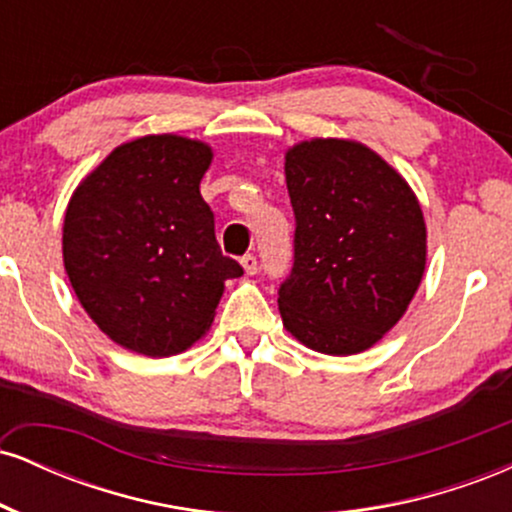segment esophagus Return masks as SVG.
Listing matches in <instances>:
<instances>
[{
  "label": "esophagus",
  "instance_id": "esophagus-1",
  "mask_svg": "<svg viewBox=\"0 0 512 512\" xmlns=\"http://www.w3.org/2000/svg\"><path fill=\"white\" fill-rule=\"evenodd\" d=\"M240 262H243L245 272L257 274V257L255 255H243V260H240Z\"/></svg>",
  "mask_w": 512,
  "mask_h": 512
}]
</instances>
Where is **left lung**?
Listing matches in <instances>:
<instances>
[{
  "label": "left lung",
  "mask_w": 512,
  "mask_h": 512,
  "mask_svg": "<svg viewBox=\"0 0 512 512\" xmlns=\"http://www.w3.org/2000/svg\"><path fill=\"white\" fill-rule=\"evenodd\" d=\"M286 187L296 231L281 320L320 354L366 351L397 325L424 276L419 202L383 158L344 139L293 146Z\"/></svg>",
  "instance_id": "left-lung-1"
}]
</instances>
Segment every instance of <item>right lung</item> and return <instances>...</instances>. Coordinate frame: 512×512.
<instances>
[{
    "mask_svg": "<svg viewBox=\"0 0 512 512\" xmlns=\"http://www.w3.org/2000/svg\"><path fill=\"white\" fill-rule=\"evenodd\" d=\"M209 163L207 144L151 134L117 146L69 202L62 252L72 289L129 351H185L209 330L223 281L243 274L199 195Z\"/></svg>",
    "mask_w": 512,
    "mask_h": 512,
    "instance_id": "obj_1",
    "label": "right lung"
}]
</instances>
